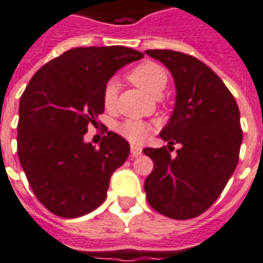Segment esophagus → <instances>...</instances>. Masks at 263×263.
Returning <instances> with one entry per match:
<instances>
[{
  "label": "esophagus",
  "mask_w": 263,
  "mask_h": 263,
  "mask_svg": "<svg viewBox=\"0 0 263 263\" xmlns=\"http://www.w3.org/2000/svg\"><path fill=\"white\" fill-rule=\"evenodd\" d=\"M143 152V148L142 147H139V145H131V155L132 156H139L142 155Z\"/></svg>",
  "instance_id": "obj_1"
}]
</instances>
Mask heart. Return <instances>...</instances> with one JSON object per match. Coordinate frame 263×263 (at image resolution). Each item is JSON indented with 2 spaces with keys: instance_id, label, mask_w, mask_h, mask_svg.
<instances>
[{
  "instance_id": "heart-1",
  "label": "heart",
  "mask_w": 263,
  "mask_h": 263,
  "mask_svg": "<svg viewBox=\"0 0 263 263\" xmlns=\"http://www.w3.org/2000/svg\"><path fill=\"white\" fill-rule=\"evenodd\" d=\"M128 80L151 95H159L167 85V70L155 61H143L132 68L128 73ZM103 104L105 109H112L116 104V83L108 81L103 88ZM116 131L128 142L140 143L147 136L148 128L144 121L139 119H127L116 125Z\"/></svg>"
}]
</instances>
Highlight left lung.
Returning <instances> with one entry per match:
<instances>
[{"mask_svg": "<svg viewBox=\"0 0 263 263\" xmlns=\"http://www.w3.org/2000/svg\"><path fill=\"white\" fill-rule=\"evenodd\" d=\"M173 73L176 105L160 138L170 145L143 149L154 162L144 190L149 206L173 219H190L210 209L239 159L242 128L237 101L213 69L191 54L145 50ZM181 148L171 155L172 145Z\"/></svg>", "mask_w": 263, "mask_h": 263, "instance_id": "8db88e82", "label": "left lung"}]
</instances>
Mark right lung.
Segmentation results:
<instances>
[{
  "label": "right lung",
  "mask_w": 263,
  "mask_h": 263,
  "mask_svg": "<svg viewBox=\"0 0 263 263\" xmlns=\"http://www.w3.org/2000/svg\"><path fill=\"white\" fill-rule=\"evenodd\" d=\"M144 56L125 46L67 50L33 74L21 95L17 154L37 199L63 218L104 202L109 178L127 160L129 144L112 131L100 148L84 143L104 112L103 88L115 72Z\"/></svg>",
  "instance_id": "right-lung-1"
}]
</instances>
